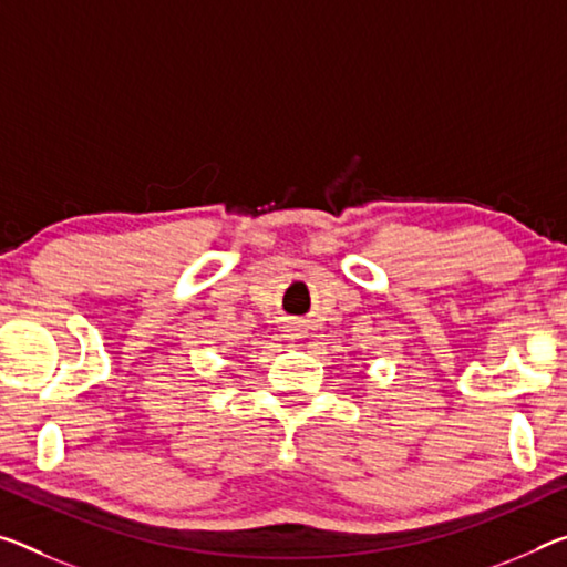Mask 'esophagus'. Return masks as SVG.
<instances>
[{
  "instance_id": "34e87169",
  "label": "esophagus",
  "mask_w": 567,
  "mask_h": 567,
  "mask_svg": "<svg viewBox=\"0 0 567 567\" xmlns=\"http://www.w3.org/2000/svg\"><path fill=\"white\" fill-rule=\"evenodd\" d=\"M282 338L287 340V343H295V340L300 338V330H298V326H290V328H287Z\"/></svg>"
}]
</instances>
